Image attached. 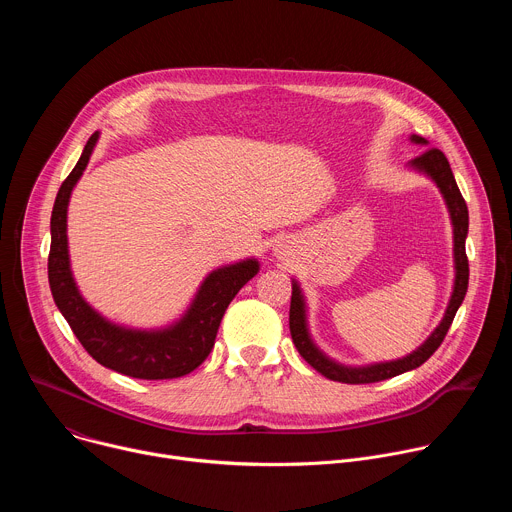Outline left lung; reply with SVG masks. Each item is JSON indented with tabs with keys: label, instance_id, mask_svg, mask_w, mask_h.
I'll return each instance as SVG.
<instances>
[{
	"label": "left lung",
	"instance_id": "left-lung-1",
	"mask_svg": "<svg viewBox=\"0 0 512 512\" xmlns=\"http://www.w3.org/2000/svg\"><path fill=\"white\" fill-rule=\"evenodd\" d=\"M411 143L415 145H427L429 141L421 135H411ZM407 170H413L417 174H423L429 178L437 190H440L448 214L452 223V239H454V285L452 296L448 302V308L444 312L442 322L435 326V330L409 354L395 358V360H381V362H369V364H342L328 356L312 338L310 322H308V302L304 296V289L298 279H291V306H289V332L291 340H294L298 352L304 356V360L322 373L330 381L348 383V385H362V383H377L391 377H397L401 373L413 371L437 350L446 338L452 320L458 312V308L464 302L466 289H468V257H466V237H468V206L460 194V188L456 184V178L452 174L448 158L440 150H427L419 158L407 162Z\"/></svg>",
	"mask_w": 512,
	"mask_h": 512
}]
</instances>
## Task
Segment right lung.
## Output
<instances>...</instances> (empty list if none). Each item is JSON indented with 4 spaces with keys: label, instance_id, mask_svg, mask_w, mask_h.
<instances>
[{
    "label": "right lung",
    "instance_id": "obj_1",
    "mask_svg": "<svg viewBox=\"0 0 512 512\" xmlns=\"http://www.w3.org/2000/svg\"><path fill=\"white\" fill-rule=\"evenodd\" d=\"M95 131L62 182L50 216L48 281L54 304L85 350L103 367L133 379H176L192 373L210 354L221 320L239 289L259 273V261L247 257L212 269L198 285L186 310L170 324L133 328L117 324L95 310L77 285L70 267L66 218L68 202L99 141Z\"/></svg>",
    "mask_w": 512,
    "mask_h": 512
}]
</instances>
